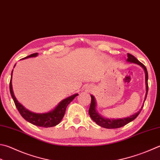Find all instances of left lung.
Returning a JSON list of instances; mask_svg holds the SVG:
<instances>
[{"label": "left lung", "instance_id": "8db88e82", "mask_svg": "<svg viewBox=\"0 0 160 160\" xmlns=\"http://www.w3.org/2000/svg\"><path fill=\"white\" fill-rule=\"evenodd\" d=\"M127 61L129 62L135 63L140 65L142 68L144 72H145L146 75V92L145 95V98H144L143 104L142 107L140 108V110L137 112L136 113L133 114L129 117L127 118H118V119H112V118H104L100 114L98 113V112L96 110V106H97V103H96L95 98L93 95H90L91 97V103H90V106L89 108V115L93 121L95 122L99 126H101L102 128H107V129H116L123 127L125 125H127L128 123L132 122V120H134L138 116V114L140 113L141 111L142 110L143 107L144 105V102L146 101V99L147 97L148 91V72L146 66L144 65L143 63H141L140 61H138V60L135 58L134 56H132L130 53H128V59Z\"/></svg>", "mask_w": 160, "mask_h": 160}]
</instances>
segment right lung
<instances>
[{
	"label": "right lung",
	"mask_w": 160,
	"mask_h": 160,
	"mask_svg": "<svg viewBox=\"0 0 160 160\" xmlns=\"http://www.w3.org/2000/svg\"><path fill=\"white\" fill-rule=\"evenodd\" d=\"M38 55V53H32L31 55L25 57L22 59L31 58V57H36ZM14 65V68L15 67ZM12 72L13 70L12 71L11 74V79L10 82V93L12 98L14 102V104L16 105V107L17 108L18 111L20 113L21 115L23 118L24 119L27 121L31 122V124L39 126V127H43V128H51L56 126L60 122L62 119L63 116L65 115L66 108H67L68 105L70 103V102L73 100L75 97L78 96V94H74L73 95H71L70 97L65 98L62 100L60 103L57 105V106L53 108V110L49 111L47 113H33L32 111H30L29 110L26 109L22 104H21L17 98H15L13 89H12Z\"/></svg>",
	"instance_id": "obj_1"
}]
</instances>
